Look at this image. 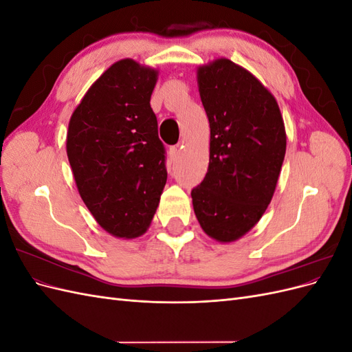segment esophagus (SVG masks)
Segmentation results:
<instances>
[{"instance_id": "esophagus-1", "label": "esophagus", "mask_w": 352, "mask_h": 352, "mask_svg": "<svg viewBox=\"0 0 352 352\" xmlns=\"http://www.w3.org/2000/svg\"><path fill=\"white\" fill-rule=\"evenodd\" d=\"M168 155H170V160H172V162H176V160L179 158V155H180V150H179V146H172L168 150Z\"/></svg>"}]
</instances>
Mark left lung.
I'll list each match as a JSON object with an SVG mask.
<instances>
[{
    "instance_id": "1",
    "label": "left lung",
    "mask_w": 352,
    "mask_h": 352,
    "mask_svg": "<svg viewBox=\"0 0 352 352\" xmlns=\"http://www.w3.org/2000/svg\"><path fill=\"white\" fill-rule=\"evenodd\" d=\"M210 123V163L190 192L207 235L233 242L267 210L280 175L286 132L279 105L248 70L217 58L197 72Z\"/></svg>"
}]
</instances>
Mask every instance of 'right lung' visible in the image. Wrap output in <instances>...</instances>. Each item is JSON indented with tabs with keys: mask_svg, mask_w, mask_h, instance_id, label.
I'll return each instance as SVG.
<instances>
[{
	"mask_svg": "<svg viewBox=\"0 0 352 352\" xmlns=\"http://www.w3.org/2000/svg\"><path fill=\"white\" fill-rule=\"evenodd\" d=\"M158 72L114 63L73 111L67 157L80 198L117 238L146 232L167 180L166 150L150 105Z\"/></svg>",
	"mask_w": 352,
	"mask_h": 352,
	"instance_id": "1",
	"label": "right lung"
}]
</instances>
